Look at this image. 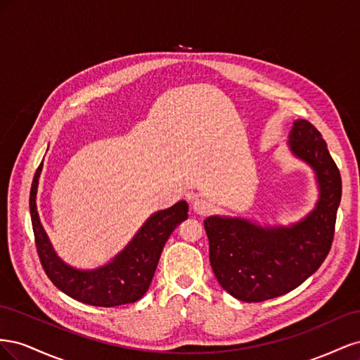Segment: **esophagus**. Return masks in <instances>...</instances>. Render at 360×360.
<instances>
[{
    "label": "esophagus",
    "mask_w": 360,
    "mask_h": 360,
    "mask_svg": "<svg viewBox=\"0 0 360 360\" xmlns=\"http://www.w3.org/2000/svg\"><path fill=\"white\" fill-rule=\"evenodd\" d=\"M192 209L197 214L205 216L213 210V204L205 198H195V201L192 202Z\"/></svg>",
    "instance_id": "34e87169"
}]
</instances>
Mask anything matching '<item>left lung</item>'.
Instances as JSON below:
<instances>
[{
  "mask_svg": "<svg viewBox=\"0 0 360 360\" xmlns=\"http://www.w3.org/2000/svg\"><path fill=\"white\" fill-rule=\"evenodd\" d=\"M288 148L312 168L319 200L312 212L290 225H258L246 217L209 216L210 264L217 282L233 297L263 302L297 288L328 257L341 202V174L321 134L296 120Z\"/></svg>",
  "mask_w": 360,
  "mask_h": 360,
  "instance_id": "left-lung-1",
  "label": "left lung"
}]
</instances>
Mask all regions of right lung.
I'll return each instance as SVG.
<instances>
[{
    "mask_svg": "<svg viewBox=\"0 0 360 360\" xmlns=\"http://www.w3.org/2000/svg\"><path fill=\"white\" fill-rule=\"evenodd\" d=\"M41 168L43 160L31 184L30 214L40 263L52 284L72 299L93 307L111 308L139 300L151 284L168 237L188 219V202L179 201L169 209L153 213L110 263L81 270L66 264L57 255L40 222L36 198Z\"/></svg>",
    "mask_w": 360,
    "mask_h": 360,
    "instance_id": "obj_1",
    "label": "right lung"
}]
</instances>
